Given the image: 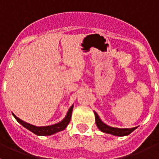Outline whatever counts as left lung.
Wrapping results in <instances>:
<instances>
[{"mask_svg":"<svg viewBox=\"0 0 159 159\" xmlns=\"http://www.w3.org/2000/svg\"><path fill=\"white\" fill-rule=\"evenodd\" d=\"M95 116V123L98 128L101 130V131L104 132V133H107V134H113L116 136H125L128 135L131 133L132 131H134L137 127H133V128H116V127H111L105 124L103 122H102L100 119H99V116L96 112L94 111Z\"/></svg>","mask_w":159,"mask_h":159,"instance_id":"8db88e82","label":"left lung"}]
</instances>
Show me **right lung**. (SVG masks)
<instances>
[{
    "label": "right lung",
    "mask_w": 159,
    "mask_h": 159,
    "mask_svg": "<svg viewBox=\"0 0 159 159\" xmlns=\"http://www.w3.org/2000/svg\"><path fill=\"white\" fill-rule=\"evenodd\" d=\"M72 109H73V106H71V107L69 108L68 111H67L66 117L63 119L62 121L57 123V124L51 125V126H47V127H36V126H33V125L29 124V123H25V122L22 121L21 119H20L19 118L16 117L13 113H12V115H13L14 118L17 120L18 123H20L23 127H25V128H27L28 130L32 131V133H34V134H37V135L47 136V135H52V134H56V133H57V132L64 130V129L67 127V126L68 125V123H69L70 120H71Z\"/></svg>",
    "instance_id": "add662e5"
}]
</instances>
